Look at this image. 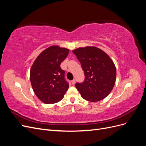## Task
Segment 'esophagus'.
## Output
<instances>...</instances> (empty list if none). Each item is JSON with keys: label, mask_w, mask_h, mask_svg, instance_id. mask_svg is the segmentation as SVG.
<instances>
[{"label": "esophagus", "mask_w": 146, "mask_h": 146, "mask_svg": "<svg viewBox=\"0 0 146 146\" xmlns=\"http://www.w3.org/2000/svg\"><path fill=\"white\" fill-rule=\"evenodd\" d=\"M71 83H72V85H74V84L76 83V80H75V79H74V80H72L71 81Z\"/></svg>", "instance_id": "obj_1"}]
</instances>
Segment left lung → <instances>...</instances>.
<instances>
[{
    "instance_id": "left-lung-1",
    "label": "left lung",
    "mask_w": 146,
    "mask_h": 146,
    "mask_svg": "<svg viewBox=\"0 0 146 146\" xmlns=\"http://www.w3.org/2000/svg\"><path fill=\"white\" fill-rule=\"evenodd\" d=\"M72 52L85 74L84 81L75 85L81 96L90 102H98L107 97L116 78L115 65L110 56L96 47H80Z\"/></svg>"
}]
</instances>
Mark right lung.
<instances>
[{
    "label": "right lung",
    "mask_w": 146,
    "mask_h": 146,
    "mask_svg": "<svg viewBox=\"0 0 146 146\" xmlns=\"http://www.w3.org/2000/svg\"><path fill=\"white\" fill-rule=\"evenodd\" d=\"M69 52L68 48L50 46L39 55L31 68L30 78L33 90L38 98L44 104L58 102L68 90L65 71L60 64Z\"/></svg>",
    "instance_id": "add662e5"
}]
</instances>
